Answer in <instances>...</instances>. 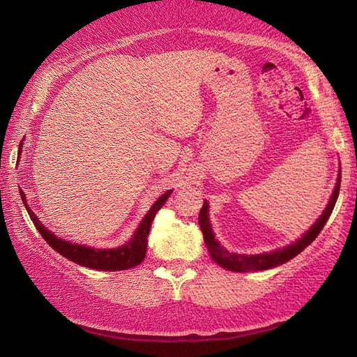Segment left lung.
<instances>
[{"label":"left lung","instance_id":"left-lung-1","mask_svg":"<svg viewBox=\"0 0 357 357\" xmlns=\"http://www.w3.org/2000/svg\"><path fill=\"white\" fill-rule=\"evenodd\" d=\"M339 188H340V170H339V178L336 183V188L333 192L330 202L327 208L324 210L321 218L317 219L314 225L310 229L304 236L298 239L294 244L284 247L282 250H276V252L271 253H264V255H236L230 253L229 250L219 245V242L215 239L213 230H211L210 222H208V204L204 202V206L199 211V225L204 234V241H206V245L208 248L210 256L213 257L215 262L221 265V267L231 270V271H259V270H268L276 267V265L284 264L287 261L293 259L294 256H298L302 250L307 248L312 242L317 238L324 229V225L327 224L328 218L331 215L333 208L336 206L337 196H339Z\"/></svg>","mask_w":357,"mask_h":357}]
</instances>
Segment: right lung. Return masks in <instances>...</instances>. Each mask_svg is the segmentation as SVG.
Segmentation results:
<instances>
[{"label": "right lung", "instance_id": "right-lung-1", "mask_svg": "<svg viewBox=\"0 0 357 357\" xmlns=\"http://www.w3.org/2000/svg\"><path fill=\"white\" fill-rule=\"evenodd\" d=\"M172 192L173 190L165 192L161 198L153 204V207L149 210L146 218L142 219V222L139 224L138 230H136V233L133 234V238L128 241L126 245L119 248H110V250H98V248L86 247V245H78V244H72V242L56 238L55 234L49 231L45 227H43V224L38 221V218L35 216L33 211L30 210V207H27V201L24 199V192L21 190L20 195H21L22 202H24V207L27 210L30 219H32V222L36 227V230L40 231L44 241L47 242L53 250H56L59 255H63L72 262L84 265V267L93 268V270H104V271H116V270H127V268L136 267V265L144 261L147 252V242H149L147 238L150 233L151 222H153L158 210H161L165 201L169 199Z\"/></svg>", "mask_w": 357, "mask_h": 357}]
</instances>
